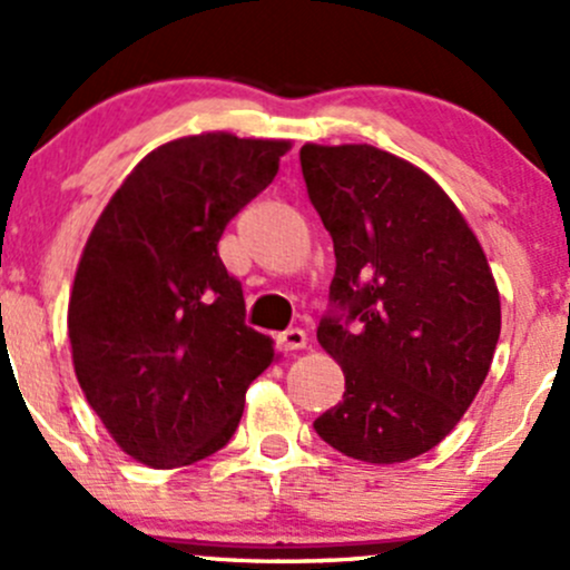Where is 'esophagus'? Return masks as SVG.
I'll return each instance as SVG.
<instances>
[{"label":"esophagus","instance_id":"34e87169","mask_svg":"<svg viewBox=\"0 0 570 570\" xmlns=\"http://www.w3.org/2000/svg\"><path fill=\"white\" fill-rule=\"evenodd\" d=\"M277 345L283 347V351H304L307 347V334L302 332V328H287L277 336Z\"/></svg>","mask_w":570,"mask_h":570}]
</instances>
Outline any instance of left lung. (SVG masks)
I'll return each instance as SVG.
<instances>
[{
  "mask_svg": "<svg viewBox=\"0 0 570 570\" xmlns=\"http://www.w3.org/2000/svg\"><path fill=\"white\" fill-rule=\"evenodd\" d=\"M307 195L334 242L317 342L342 366V402L315 432L345 456L394 464L445 438L487 381L500 293L443 187L370 144H304ZM356 322V327L350 323Z\"/></svg>",
  "mask_w": 570,
  "mask_h": 570,
  "instance_id": "8db88e82",
  "label": "left lung"
}]
</instances>
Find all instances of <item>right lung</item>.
<instances>
[{"instance_id": "1", "label": "right lung", "mask_w": 570, "mask_h": 570, "mask_svg": "<svg viewBox=\"0 0 570 570\" xmlns=\"http://www.w3.org/2000/svg\"><path fill=\"white\" fill-rule=\"evenodd\" d=\"M291 140L200 132L140 160L91 228L67 334L83 396L125 454L181 468L234 438L274 342L244 323L219 261L225 225L277 176Z\"/></svg>"}]
</instances>
